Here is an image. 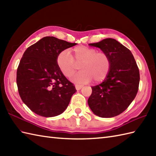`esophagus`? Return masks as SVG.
I'll list each match as a JSON object with an SVG mask.
<instances>
[{
	"label": "esophagus",
	"instance_id": "obj_1",
	"mask_svg": "<svg viewBox=\"0 0 156 156\" xmlns=\"http://www.w3.org/2000/svg\"><path fill=\"white\" fill-rule=\"evenodd\" d=\"M75 87H76V89L77 90H80V89L83 87V86L82 85H80V84H76L75 85Z\"/></svg>",
	"mask_w": 156,
	"mask_h": 156
}]
</instances>
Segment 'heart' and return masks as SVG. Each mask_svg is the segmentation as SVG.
<instances>
[{
	"mask_svg": "<svg viewBox=\"0 0 156 156\" xmlns=\"http://www.w3.org/2000/svg\"><path fill=\"white\" fill-rule=\"evenodd\" d=\"M72 54L66 50L62 51L56 58V64L66 78L74 74L77 66L82 71L72 78L76 83H87L93 79L95 82L105 80L111 68V60L104 51H97L94 48L79 45L73 48Z\"/></svg>",
	"mask_w": 156,
	"mask_h": 156,
	"instance_id": "heart-1",
	"label": "heart"
}]
</instances>
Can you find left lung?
<instances>
[{
  "label": "left lung",
  "mask_w": 156,
  "mask_h": 156,
  "mask_svg": "<svg viewBox=\"0 0 156 156\" xmlns=\"http://www.w3.org/2000/svg\"><path fill=\"white\" fill-rule=\"evenodd\" d=\"M89 45L107 53L111 68L101 84L92 87L88 104L98 117H115L125 111L136 97L140 79L137 63L131 51L114 39Z\"/></svg>",
  "instance_id": "obj_1"
}]
</instances>
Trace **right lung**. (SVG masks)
I'll use <instances>...</instances> for the list:
<instances>
[{"label":"right lung","instance_id":"right-lung-1","mask_svg":"<svg viewBox=\"0 0 156 156\" xmlns=\"http://www.w3.org/2000/svg\"><path fill=\"white\" fill-rule=\"evenodd\" d=\"M76 45L45 37L26 49L16 70V84L23 102L35 113L51 117L64 112L76 90L56 64L58 54Z\"/></svg>","mask_w":156,"mask_h":156}]
</instances>
